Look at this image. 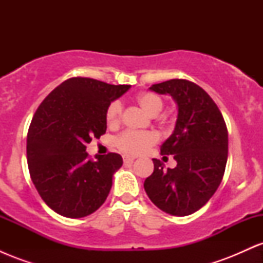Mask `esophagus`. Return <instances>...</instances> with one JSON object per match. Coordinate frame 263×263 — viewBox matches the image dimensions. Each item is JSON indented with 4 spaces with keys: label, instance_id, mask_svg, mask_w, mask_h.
<instances>
[{
    "label": "esophagus",
    "instance_id": "esophagus-1",
    "mask_svg": "<svg viewBox=\"0 0 263 263\" xmlns=\"http://www.w3.org/2000/svg\"><path fill=\"white\" fill-rule=\"evenodd\" d=\"M136 159V157L134 156H123V161L125 162H134Z\"/></svg>",
    "mask_w": 263,
    "mask_h": 263
}]
</instances>
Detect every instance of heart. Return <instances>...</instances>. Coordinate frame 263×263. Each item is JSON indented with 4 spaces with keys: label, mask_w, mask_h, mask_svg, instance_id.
Returning a JSON list of instances; mask_svg holds the SVG:
<instances>
[{
    "label": "heart",
    "mask_w": 263,
    "mask_h": 263,
    "mask_svg": "<svg viewBox=\"0 0 263 263\" xmlns=\"http://www.w3.org/2000/svg\"><path fill=\"white\" fill-rule=\"evenodd\" d=\"M137 102L142 108L147 111L149 115H157L163 107V100L157 93L153 92H142L137 96ZM122 114L121 101L115 100L108 105L106 108V122L110 126H115L120 122V117ZM158 136L152 131H125L115 138V146L122 152L129 155H140L147 148L157 143Z\"/></svg>",
    "instance_id": "heart-1"
}]
</instances>
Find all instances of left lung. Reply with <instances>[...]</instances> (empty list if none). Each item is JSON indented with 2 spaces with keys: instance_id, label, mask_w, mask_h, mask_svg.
<instances>
[{
  "instance_id": "8db88e82",
  "label": "left lung",
  "mask_w": 263,
  "mask_h": 263,
  "mask_svg": "<svg viewBox=\"0 0 263 263\" xmlns=\"http://www.w3.org/2000/svg\"><path fill=\"white\" fill-rule=\"evenodd\" d=\"M149 89L177 102L176 127L161 146L162 155L173 156L177 167L163 170V163L153 159L155 171L144 180V190L164 213L190 215L209 201L224 177L226 123L213 99L192 81L172 79Z\"/></svg>"
}]
</instances>
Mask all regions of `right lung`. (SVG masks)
<instances>
[{
  "mask_svg": "<svg viewBox=\"0 0 263 263\" xmlns=\"http://www.w3.org/2000/svg\"><path fill=\"white\" fill-rule=\"evenodd\" d=\"M131 85L70 78L42 101L27 135V162L35 189L50 209L65 218L90 215L106 200L117 153L89 158L86 143L106 132V108Z\"/></svg>",
  "mask_w": 263,
  "mask_h": 263,
  "instance_id": "add662e5",
  "label": "right lung"
}]
</instances>
